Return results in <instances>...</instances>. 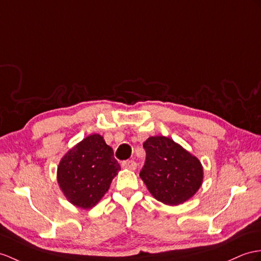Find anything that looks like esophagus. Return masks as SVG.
I'll use <instances>...</instances> for the list:
<instances>
[{"mask_svg": "<svg viewBox=\"0 0 261 261\" xmlns=\"http://www.w3.org/2000/svg\"><path fill=\"white\" fill-rule=\"evenodd\" d=\"M122 166L125 169H128V170H135L137 167V164L134 161H125L122 163Z\"/></svg>", "mask_w": 261, "mask_h": 261, "instance_id": "esophagus-1", "label": "esophagus"}]
</instances>
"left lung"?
I'll return each mask as SVG.
<instances>
[{
  "label": "left lung",
  "mask_w": 261,
  "mask_h": 261,
  "mask_svg": "<svg viewBox=\"0 0 261 261\" xmlns=\"http://www.w3.org/2000/svg\"><path fill=\"white\" fill-rule=\"evenodd\" d=\"M143 146L146 162L139 176L155 199L177 206L198 192L204 179L198 158L166 136H150Z\"/></svg>",
  "instance_id": "8db88e82"
}]
</instances>
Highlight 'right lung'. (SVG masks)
<instances>
[{
	"label": "right lung",
	"mask_w": 261,
	"mask_h": 261,
	"mask_svg": "<svg viewBox=\"0 0 261 261\" xmlns=\"http://www.w3.org/2000/svg\"><path fill=\"white\" fill-rule=\"evenodd\" d=\"M120 170L114 151L99 134L85 137L62 157L57 182L72 205L91 209L103 198Z\"/></svg>",
	"instance_id": "right-lung-1"
}]
</instances>
